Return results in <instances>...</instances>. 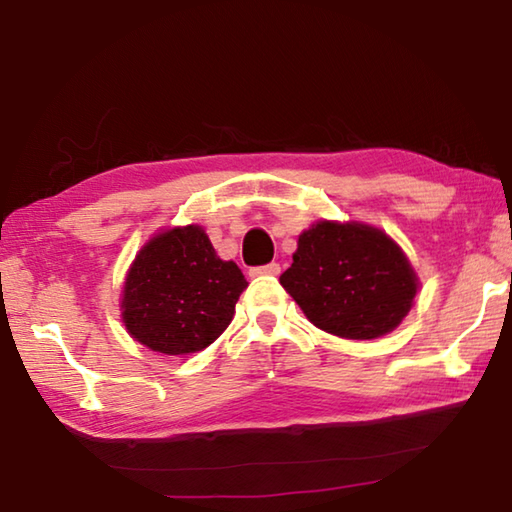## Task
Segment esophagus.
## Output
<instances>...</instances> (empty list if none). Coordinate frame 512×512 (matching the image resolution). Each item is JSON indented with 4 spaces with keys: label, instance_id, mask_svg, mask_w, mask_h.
I'll return each instance as SVG.
<instances>
[{
    "label": "esophagus",
    "instance_id": "obj_1",
    "mask_svg": "<svg viewBox=\"0 0 512 512\" xmlns=\"http://www.w3.org/2000/svg\"><path fill=\"white\" fill-rule=\"evenodd\" d=\"M280 264H275V262H271V264H266V266H257V268H253V271H250V275H280Z\"/></svg>",
    "mask_w": 512,
    "mask_h": 512
}]
</instances>
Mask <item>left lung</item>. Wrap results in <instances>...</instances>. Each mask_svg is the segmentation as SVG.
<instances>
[{
  "mask_svg": "<svg viewBox=\"0 0 512 512\" xmlns=\"http://www.w3.org/2000/svg\"><path fill=\"white\" fill-rule=\"evenodd\" d=\"M280 284L318 329L370 341L402 323L420 280L384 230L361 221H316L300 232Z\"/></svg>",
  "mask_w": 512,
  "mask_h": 512,
  "instance_id": "8db88e82",
  "label": "left lung"
}]
</instances>
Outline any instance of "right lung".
I'll use <instances>...</instances> for the list:
<instances>
[{
    "label": "right lung",
    "mask_w": 512,
    "mask_h": 512,
    "mask_svg": "<svg viewBox=\"0 0 512 512\" xmlns=\"http://www.w3.org/2000/svg\"><path fill=\"white\" fill-rule=\"evenodd\" d=\"M246 287L241 268L216 255L201 225H176L155 232L135 255L121 291V323L153 352H201L230 325Z\"/></svg>",
    "instance_id": "1"
}]
</instances>
